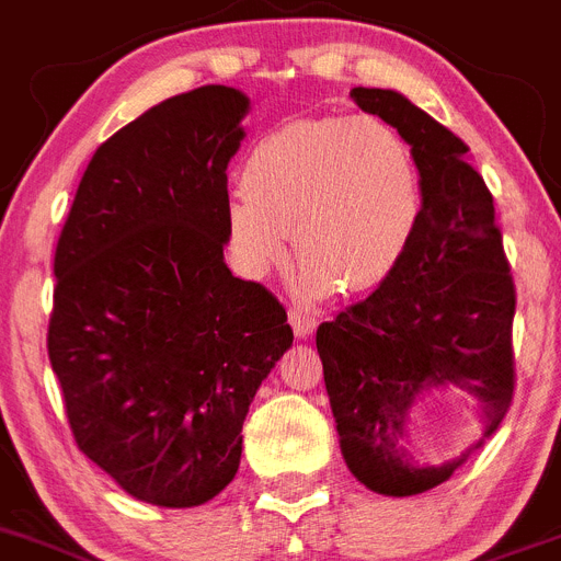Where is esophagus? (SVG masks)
<instances>
[{"label":"esophagus","instance_id":"1","mask_svg":"<svg viewBox=\"0 0 561 561\" xmlns=\"http://www.w3.org/2000/svg\"><path fill=\"white\" fill-rule=\"evenodd\" d=\"M287 318H290V327L293 332H296V337H310L312 330H316V316L312 312H307L305 307H290V312H287Z\"/></svg>","mask_w":561,"mask_h":561}]
</instances>
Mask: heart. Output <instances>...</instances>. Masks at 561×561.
Instances as JSON below:
<instances>
[{"mask_svg": "<svg viewBox=\"0 0 561 561\" xmlns=\"http://www.w3.org/2000/svg\"><path fill=\"white\" fill-rule=\"evenodd\" d=\"M425 211L422 170L393 125L375 117L293 119L245 156L226 206L237 265L276 268L296 240L310 296L375 290L411 251Z\"/></svg>", "mask_w": 561, "mask_h": 561, "instance_id": "heart-1", "label": "heart"}]
</instances>
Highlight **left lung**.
Instances as JSON below:
<instances>
[{
  "label": "left lung",
  "mask_w": 561,
  "mask_h": 561,
  "mask_svg": "<svg viewBox=\"0 0 561 561\" xmlns=\"http://www.w3.org/2000/svg\"><path fill=\"white\" fill-rule=\"evenodd\" d=\"M408 139L422 170L425 211L400 271L366 301L318 327L343 461L366 489L411 497L438 486L506 416L514 393V282L486 184L467 145L393 89H352ZM458 387L479 405L484 436L453 462H419L407 422L421 393Z\"/></svg>",
  "instance_id": "8db88e82"
}]
</instances>
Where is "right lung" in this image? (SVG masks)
Returning a JSON list of instances; mask_svg holds the SVG:
<instances>
[{"mask_svg":"<svg viewBox=\"0 0 561 561\" xmlns=\"http://www.w3.org/2000/svg\"><path fill=\"white\" fill-rule=\"evenodd\" d=\"M251 100L201 85L92 156L55 249L47 350L80 450L130 497L224 492L256 388L290 350L285 307L224 260L226 168Z\"/></svg>","mask_w":561,"mask_h":561,"instance_id":"add662e5","label":"right lung"}]
</instances>
